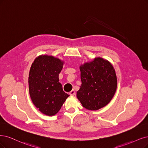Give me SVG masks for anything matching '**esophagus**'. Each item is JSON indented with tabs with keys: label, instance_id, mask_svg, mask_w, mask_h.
<instances>
[{
	"label": "esophagus",
	"instance_id": "34e87169",
	"mask_svg": "<svg viewBox=\"0 0 148 148\" xmlns=\"http://www.w3.org/2000/svg\"><path fill=\"white\" fill-rule=\"evenodd\" d=\"M69 94L71 96H74V95H75V90H71V91L69 92Z\"/></svg>",
	"mask_w": 148,
	"mask_h": 148
}]
</instances>
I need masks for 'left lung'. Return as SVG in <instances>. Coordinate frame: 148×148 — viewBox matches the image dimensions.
Returning <instances> with one entry per match:
<instances>
[{
  "instance_id": "8db88e82",
  "label": "left lung",
  "mask_w": 148,
  "mask_h": 148,
  "mask_svg": "<svg viewBox=\"0 0 148 148\" xmlns=\"http://www.w3.org/2000/svg\"><path fill=\"white\" fill-rule=\"evenodd\" d=\"M82 85L77 97L83 107L97 110L110 102L117 88V79L113 66L97 57L80 67Z\"/></svg>"
}]
</instances>
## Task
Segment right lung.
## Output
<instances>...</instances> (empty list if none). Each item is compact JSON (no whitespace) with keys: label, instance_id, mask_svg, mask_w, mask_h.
Returning a JSON list of instances; mask_svg holds the SVG:
<instances>
[{"label":"right lung","instance_id":"add662e5","mask_svg":"<svg viewBox=\"0 0 148 148\" xmlns=\"http://www.w3.org/2000/svg\"><path fill=\"white\" fill-rule=\"evenodd\" d=\"M63 62L52 56L37 57L30 68L29 77L31 99L39 110L48 116L56 114L69 96L63 90L58 74Z\"/></svg>","mask_w":148,"mask_h":148}]
</instances>
